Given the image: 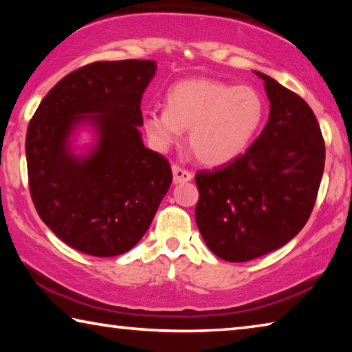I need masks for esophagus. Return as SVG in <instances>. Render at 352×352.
Wrapping results in <instances>:
<instances>
[{"mask_svg":"<svg viewBox=\"0 0 352 352\" xmlns=\"http://www.w3.org/2000/svg\"><path fill=\"white\" fill-rule=\"evenodd\" d=\"M172 174H174V183L175 184L186 183V182L192 180V174H190L189 170L180 168V166H177V164L172 166Z\"/></svg>","mask_w":352,"mask_h":352,"instance_id":"obj_1","label":"esophagus"}]
</instances>
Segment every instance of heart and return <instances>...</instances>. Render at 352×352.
Segmentation results:
<instances>
[{"label": "heart", "instance_id": "obj_1", "mask_svg": "<svg viewBox=\"0 0 352 352\" xmlns=\"http://www.w3.org/2000/svg\"><path fill=\"white\" fill-rule=\"evenodd\" d=\"M264 111V100L252 87L186 79L169 88L166 109L144 111L142 126L152 146L162 152L189 130L188 144L195 158L206 166H220L245 151Z\"/></svg>", "mask_w": 352, "mask_h": 352}]
</instances>
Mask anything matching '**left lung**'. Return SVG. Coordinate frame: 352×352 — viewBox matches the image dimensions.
Returning <instances> with one entry per match:
<instances>
[{
  "label": "left lung",
  "mask_w": 352,
  "mask_h": 352,
  "mask_svg": "<svg viewBox=\"0 0 352 352\" xmlns=\"http://www.w3.org/2000/svg\"><path fill=\"white\" fill-rule=\"evenodd\" d=\"M269 122L245 153L195 174V222L220 259L245 262L283 247L306 225L324 169V140L306 100L254 71Z\"/></svg>",
  "instance_id": "left-lung-1"
}]
</instances>
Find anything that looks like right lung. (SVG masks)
I'll return each instance as SVG.
<instances>
[{
    "mask_svg": "<svg viewBox=\"0 0 352 352\" xmlns=\"http://www.w3.org/2000/svg\"><path fill=\"white\" fill-rule=\"evenodd\" d=\"M153 60L94 62L52 88L26 133L29 190L40 219L71 248L99 258L129 252L146 234L172 183L170 164L141 140V99ZM88 123L97 142L70 148Z\"/></svg>",
    "mask_w": 352,
    "mask_h": 352,
    "instance_id": "obj_1",
    "label": "right lung"
}]
</instances>
